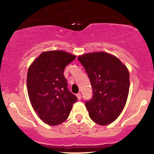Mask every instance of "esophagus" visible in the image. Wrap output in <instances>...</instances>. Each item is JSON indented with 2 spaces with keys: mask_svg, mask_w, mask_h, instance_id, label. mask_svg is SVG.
I'll return each instance as SVG.
<instances>
[{
  "mask_svg": "<svg viewBox=\"0 0 154 154\" xmlns=\"http://www.w3.org/2000/svg\"><path fill=\"white\" fill-rule=\"evenodd\" d=\"M76 95H77V99L78 100L81 99V93H77Z\"/></svg>",
  "mask_w": 154,
  "mask_h": 154,
  "instance_id": "1",
  "label": "esophagus"
}]
</instances>
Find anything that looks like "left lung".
I'll return each instance as SVG.
<instances>
[{
  "instance_id": "8db88e82",
  "label": "left lung",
  "mask_w": 154,
  "mask_h": 154,
  "mask_svg": "<svg viewBox=\"0 0 154 154\" xmlns=\"http://www.w3.org/2000/svg\"><path fill=\"white\" fill-rule=\"evenodd\" d=\"M93 89V98L85 102L91 119L100 125H107L122 111L130 89V74L121 61L105 52L79 56Z\"/></svg>"
}]
</instances>
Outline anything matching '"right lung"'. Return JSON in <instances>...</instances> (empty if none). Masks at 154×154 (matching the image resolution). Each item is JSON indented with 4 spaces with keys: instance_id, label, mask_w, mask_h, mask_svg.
I'll return each instance as SVG.
<instances>
[{
    "instance_id": "right-lung-1",
    "label": "right lung",
    "mask_w": 154,
    "mask_h": 154,
    "mask_svg": "<svg viewBox=\"0 0 154 154\" xmlns=\"http://www.w3.org/2000/svg\"><path fill=\"white\" fill-rule=\"evenodd\" d=\"M76 56L62 51L43 52L29 67L26 77L28 95L40 119L58 125L68 118L77 97L68 90L65 67Z\"/></svg>"
}]
</instances>
